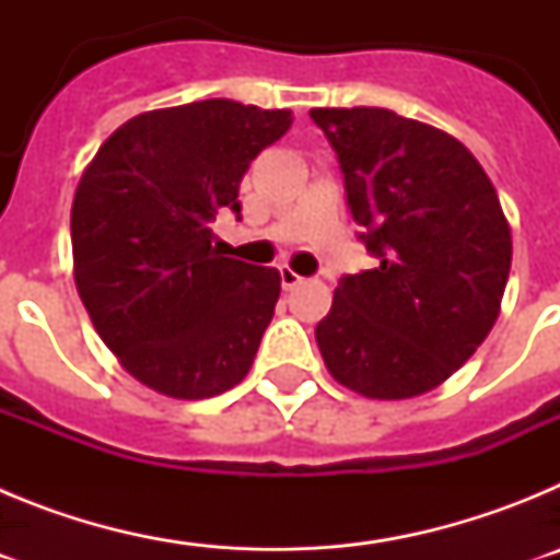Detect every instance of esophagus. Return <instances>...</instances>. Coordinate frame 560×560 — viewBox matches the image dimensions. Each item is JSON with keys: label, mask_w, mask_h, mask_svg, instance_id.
Returning <instances> with one entry per match:
<instances>
[{"label": "esophagus", "mask_w": 560, "mask_h": 560, "mask_svg": "<svg viewBox=\"0 0 560 560\" xmlns=\"http://www.w3.org/2000/svg\"><path fill=\"white\" fill-rule=\"evenodd\" d=\"M280 283H283L285 291H291L303 283V275H296V271L289 269V266H280Z\"/></svg>", "instance_id": "1"}]
</instances>
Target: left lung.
<instances>
[{"label": "left lung", "mask_w": 560, "mask_h": 560, "mask_svg": "<svg viewBox=\"0 0 560 560\" xmlns=\"http://www.w3.org/2000/svg\"><path fill=\"white\" fill-rule=\"evenodd\" d=\"M336 151L375 269L345 275L316 345L364 398L446 381L491 334L511 271V226L474 153L389 108H311Z\"/></svg>", "instance_id": "obj_1"}]
</instances>
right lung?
<instances>
[{
  "label": "right lung",
  "mask_w": 560,
  "mask_h": 560,
  "mask_svg": "<svg viewBox=\"0 0 560 560\" xmlns=\"http://www.w3.org/2000/svg\"><path fill=\"white\" fill-rule=\"evenodd\" d=\"M289 108L215 97L128 120L72 201L75 283L97 334L145 387L182 400L249 373L280 296L277 269L224 257L210 224L241 221V179L291 128Z\"/></svg>",
  "instance_id": "right-lung-1"
}]
</instances>
